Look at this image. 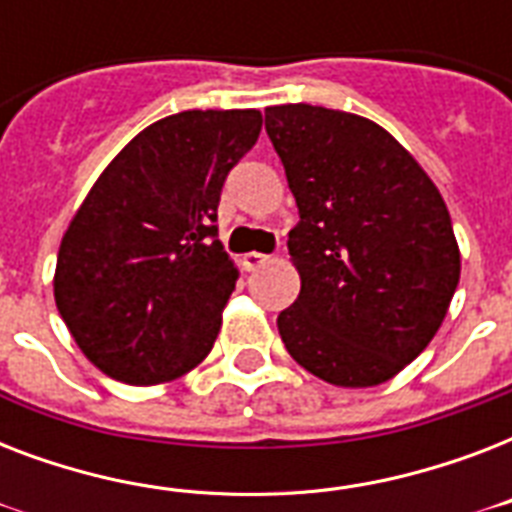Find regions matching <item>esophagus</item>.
Wrapping results in <instances>:
<instances>
[{
    "label": "esophagus",
    "mask_w": 512,
    "mask_h": 512,
    "mask_svg": "<svg viewBox=\"0 0 512 512\" xmlns=\"http://www.w3.org/2000/svg\"><path fill=\"white\" fill-rule=\"evenodd\" d=\"M268 263V255L263 252H247V255L241 257V265H244V271H257L260 265Z\"/></svg>",
    "instance_id": "1"
}]
</instances>
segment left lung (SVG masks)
<instances>
[{
    "instance_id": "left-lung-1",
    "label": "left lung",
    "mask_w": 512,
    "mask_h": 512,
    "mask_svg": "<svg viewBox=\"0 0 512 512\" xmlns=\"http://www.w3.org/2000/svg\"><path fill=\"white\" fill-rule=\"evenodd\" d=\"M300 223V295L279 313L289 356L340 388L390 380L428 348L460 281L441 193L380 124L332 108H265Z\"/></svg>"
}]
</instances>
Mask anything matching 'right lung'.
<instances>
[{
  "instance_id": "obj_1",
  "label": "right lung",
  "mask_w": 512,
  "mask_h": 512,
  "mask_svg": "<svg viewBox=\"0 0 512 512\" xmlns=\"http://www.w3.org/2000/svg\"><path fill=\"white\" fill-rule=\"evenodd\" d=\"M260 130L255 108L172 114L95 180L60 241L55 305L100 372L154 385L207 358L239 276L217 204Z\"/></svg>"
}]
</instances>
